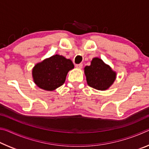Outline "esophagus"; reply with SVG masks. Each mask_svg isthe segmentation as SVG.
I'll return each mask as SVG.
<instances>
[{
	"label": "esophagus",
	"instance_id": "34e87169",
	"mask_svg": "<svg viewBox=\"0 0 149 149\" xmlns=\"http://www.w3.org/2000/svg\"><path fill=\"white\" fill-rule=\"evenodd\" d=\"M75 67L77 68L78 69H81L83 67V64H76L75 65Z\"/></svg>",
	"mask_w": 149,
	"mask_h": 149
}]
</instances>
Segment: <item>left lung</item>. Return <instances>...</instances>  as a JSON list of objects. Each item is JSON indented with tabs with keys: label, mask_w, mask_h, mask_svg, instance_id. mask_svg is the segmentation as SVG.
<instances>
[{
	"label": "left lung",
	"mask_w": 149,
	"mask_h": 149,
	"mask_svg": "<svg viewBox=\"0 0 149 149\" xmlns=\"http://www.w3.org/2000/svg\"><path fill=\"white\" fill-rule=\"evenodd\" d=\"M84 70L87 84L97 90L107 89L116 79V73L99 58H93Z\"/></svg>",
	"instance_id": "left-lung-1"
}]
</instances>
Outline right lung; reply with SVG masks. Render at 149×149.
Returning a JSON list of instances; mask_svg holds the SVG:
<instances>
[{
	"label": "right lung",
	"instance_id": "obj_1",
	"mask_svg": "<svg viewBox=\"0 0 149 149\" xmlns=\"http://www.w3.org/2000/svg\"><path fill=\"white\" fill-rule=\"evenodd\" d=\"M74 68L71 60L56 54L35 65L33 77L39 87L53 91L64 84L68 72Z\"/></svg>",
	"mask_w": 149,
	"mask_h": 149
}]
</instances>
